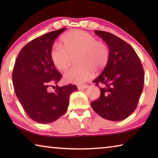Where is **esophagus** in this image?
<instances>
[{"mask_svg":"<svg viewBox=\"0 0 158 158\" xmlns=\"http://www.w3.org/2000/svg\"><path fill=\"white\" fill-rule=\"evenodd\" d=\"M88 88V85L86 84L84 85H78V89L79 90H81V89H85Z\"/></svg>","mask_w":158,"mask_h":158,"instance_id":"1","label":"esophagus"}]
</instances>
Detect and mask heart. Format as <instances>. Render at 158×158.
<instances>
[{"instance_id":"1","label":"heart","mask_w":158,"mask_h":158,"mask_svg":"<svg viewBox=\"0 0 158 158\" xmlns=\"http://www.w3.org/2000/svg\"><path fill=\"white\" fill-rule=\"evenodd\" d=\"M75 67L65 74L67 81L80 84L89 79L91 70L100 72L107 65L109 49L102 41L96 40L91 34L73 30L63 35L60 45H53L50 52L53 65L60 72L68 69L70 58L74 56Z\"/></svg>"}]
</instances>
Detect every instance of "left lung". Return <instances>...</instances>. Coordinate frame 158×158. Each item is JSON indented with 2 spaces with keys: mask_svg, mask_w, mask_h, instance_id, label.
I'll list each match as a JSON object with an SVG mask.
<instances>
[{
  "mask_svg": "<svg viewBox=\"0 0 158 158\" xmlns=\"http://www.w3.org/2000/svg\"><path fill=\"white\" fill-rule=\"evenodd\" d=\"M107 44V65L93 82L100 84V96L91 103L96 113L106 120L119 121L137 106L144 82L143 66L135 49L126 42L105 31H95Z\"/></svg>",
  "mask_w": 158,
  "mask_h": 158,
  "instance_id": "left-lung-1",
  "label": "left lung"
}]
</instances>
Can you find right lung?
Listing matches in <instances>:
<instances>
[{"label": "right lung", "mask_w": 158, "mask_h": 158, "mask_svg": "<svg viewBox=\"0 0 158 158\" xmlns=\"http://www.w3.org/2000/svg\"><path fill=\"white\" fill-rule=\"evenodd\" d=\"M66 28L42 35L23 47L15 61L12 81L17 98L29 118L39 123L55 121L65 113L70 94L77 90L68 84L49 91L62 77L53 65L50 52L56 37Z\"/></svg>", "instance_id": "add662e5"}]
</instances>
